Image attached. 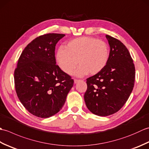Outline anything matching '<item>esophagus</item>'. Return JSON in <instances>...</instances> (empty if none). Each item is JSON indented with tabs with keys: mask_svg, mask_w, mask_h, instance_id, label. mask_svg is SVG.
<instances>
[{
	"mask_svg": "<svg viewBox=\"0 0 149 149\" xmlns=\"http://www.w3.org/2000/svg\"><path fill=\"white\" fill-rule=\"evenodd\" d=\"M79 81H80L79 79H74V83L76 84V83H78V82H79Z\"/></svg>",
	"mask_w": 149,
	"mask_h": 149,
	"instance_id": "1",
	"label": "esophagus"
}]
</instances>
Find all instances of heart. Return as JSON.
Masks as SVG:
<instances>
[{"instance_id":"1","label":"heart","mask_w":149,"mask_h":149,"mask_svg":"<svg viewBox=\"0 0 149 149\" xmlns=\"http://www.w3.org/2000/svg\"><path fill=\"white\" fill-rule=\"evenodd\" d=\"M109 58V48L102 40L83 36L70 41L65 48L60 47L56 61L66 74H71L78 64L75 75L79 77L95 75L105 68Z\"/></svg>"}]
</instances>
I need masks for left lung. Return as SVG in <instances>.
I'll list each match as a JSON object with an SVG mask.
<instances>
[{"mask_svg": "<svg viewBox=\"0 0 149 149\" xmlns=\"http://www.w3.org/2000/svg\"><path fill=\"white\" fill-rule=\"evenodd\" d=\"M109 58L102 71L86 79L84 98L95 115L106 116L116 113L127 102L133 89L135 67L130 53L120 40L106 36Z\"/></svg>", "mask_w": 149, "mask_h": 149, "instance_id": "left-lung-1", "label": "left lung"}]
</instances>
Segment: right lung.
Returning <instances> with one entry per match:
<instances>
[{"label":"right lung","instance_id":"obj_1","mask_svg":"<svg viewBox=\"0 0 149 149\" xmlns=\"http://www.w3.org/2000/svg\"><path fill=\"white\" fill-rule=\"evenodd\" d=\"M64 34L37 37L22 51L14 72L19 100L33 115L48 118L59 112L74 85L71 76L56 65V43Z\"/></svg>","mask_w":149,"mask_h":149}]
</instances>
